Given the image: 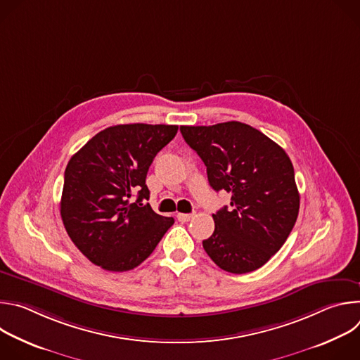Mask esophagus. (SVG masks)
<instances>
[{
	"mask_svg": "<svg viewBox=\"0 0 360 360\" xmlns=\"http://www.w3.org/2000/svg\"><path fill=\"white\" fill-rule=\"evenodd\" d=\"M176 218H178V221H181V222H189V221L193 218V214H178Z\"/></svg>",
	"mask_w": 360,
	"mask_h": 360,
	"instance_id": "34e87169",
	"label": "esophagus"
}]
</instances>
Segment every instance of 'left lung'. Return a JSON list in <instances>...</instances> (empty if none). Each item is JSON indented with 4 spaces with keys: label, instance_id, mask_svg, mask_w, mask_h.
I'll use <instances>...</instances> for the list:
<instances>
[{
    "label": "left lung",
    "instance_id": "8db88e82",
    "mask_svg": "<svg viewBox=\"0 0 360 360\" xmlns=\"http://www.w3.org/2000/svg\"><path fill=\"white\" fill-rule=\"evenodd\" d=\"M185 142L207 167L210 185L231 195L214 214L215 231L202 242L224 271L264 266L288 239L299 214L293 165L276 142L250 125L229 121L181 127Z\"/></svg>",
    "mask_w": 360,
    "mask_h": 360
}]
</instances>
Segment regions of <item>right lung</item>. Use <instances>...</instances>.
Returning <instances> with one entry per match:
<instances>
[{
	"instance_id": "1",
	"label": "right lung",
	"mask_w": 360,
	"mask_h": 360,
	"mask_svg": "<svg viewBox=\"0 0 360 360\" xmlns=\"http://www.w3.org/2000/svg\"><path fill=\"white\" fill-rule=\"evenodd\" d=\"M176 132V125L110 127L70 160L61 218L74 245L92 264L111 272L131 271L174 225V218L155 214L143 202L149 199L148 169Z\"/></svg>"
}]
</instances>
